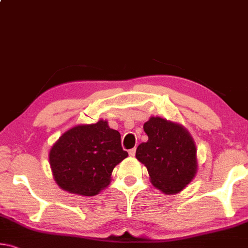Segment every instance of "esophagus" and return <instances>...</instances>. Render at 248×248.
<instances>
[{"label": "esophagus", "mask_w": 248, "mask_h": 248, "mask_svg": "<svg viewBox=\"0 0 248 248\" xmlns=\"http://www.w3.org/2000/svg\"><path fill=\"white\" fill-rule=\"evenodd\" d=\"M135 153H136V148L134 147V148H132V150H129V152H128V154H129V156H135Z\"/></svg>", "instance_id": "34e87169"}]
</instances>
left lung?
<instances>
[{
  "mask_svg": "<svg viewBox=\"0 0 248 248\" xmlns=\"http://www.w3.org/2000/svg\"><path fill=\"white\" fill-rule=\"evenodd\" d=\"M143 128L148 140L137 147L136 158L147 167L156 187L166 194L178 193L197 170L192 137L181 125L161 117H151Z\"/></svg>",
  "mask_w": 248,
  "mask_h": 248,
  "instance_id": "1",
  "label": "left lung"
}]
</instances>
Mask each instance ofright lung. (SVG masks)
I'll use <instances>...</instances> for the list:
<instances>
[{"mask_svg":"<svg viewBox=\"0 0 248 248\" xmlns=\"http://www.w3.org/2000/svg\"><path fill=\"white\" fill-rule=\"evenodd\" d=\"M127 156L120 133L98 121L64 133L49 151V165L61 188L94 196L109 184L114 167Z\"/></svg>","mask_w":248,"mask_h":248,"instance_id":"right-lung-1","label":"right lung"}]
</instances>
